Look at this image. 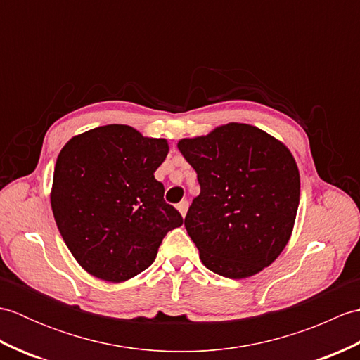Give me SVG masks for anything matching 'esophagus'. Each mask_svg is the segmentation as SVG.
<instances>
[{"instance_id":"1","label":"esophagus","mask_w":360,"mask_h":360,"mask_svg":"<svg viewBox=\"0 0 360 360\" xmlns=\"http://www.w3.org/2000/svg\"><path fill=\"white\" fill-rule=\"evenodd\" d=\"M187 209H188V201H181L179 204H178V210H179V213L182 217H186V213H187Z\"/></svg>"}]
</instances>
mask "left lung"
Segmentation results:
<instances>
[{"label": "left lung", "mask_w": 360, "mask_h": 360, "mask_svg": "<svg viewBox=\"0 0 360 360\" xmlns=\"http://www.w3.org/2000/svg\"><path fill=\"white\" fill-rule=\"evenodd\" d=\"M201 193L184 226L202 264L227 278H248L288 244L300 201V174L285 143L248 124L181 139Z\"/></svg>", "instance_id": "8db88e82"}]
</instances>
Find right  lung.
I'll use <instances>...</instances> for the list:
<instances>
[{
	"label": "right lung",
	"mask_w": 360,
	"mask_h": 360,
	"mask_svg": "<svg viewBox=\"0 0 360 360\" xmlns=\"http://www.w3.org/2000/svg\"><path fill=\"white\" fill-rule=\"evenodd\" d=\"M165 139L128 125H105L74 136L53 170L51 205L77 263L94 277L120 283L155 262L167 232L184 223L164 200L155 172Z\"/></svg>",
	"instance_id": "obj_1"
}]
</instances>
